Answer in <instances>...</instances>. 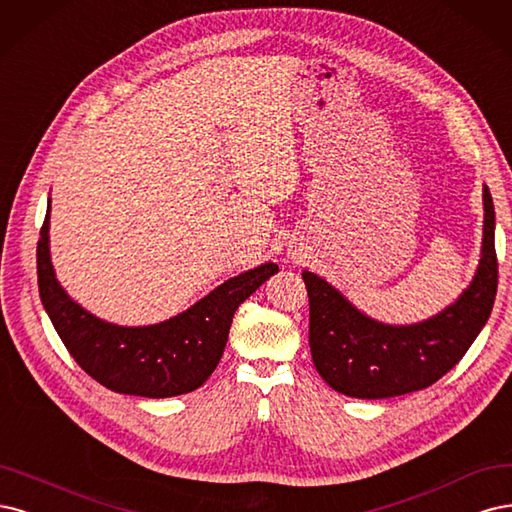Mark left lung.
Masks as SVG:
<instances>
[{
  "instance_id": "obj_1",
  "label": "left lung",
  "mask_w": 512,
  "mask_h": 512,
  "mask_svg": "<svg viewBox=\"0 0 512 512\" xmlns=\"http://www.w3.org/2000/svg\"><path fill=\"white\" fill-rule=\"evenodd\" d=\"M483 208V246L474 278L453 304L425 321L381 323L315 272H302L310 302V353L329 387L349 398L383 400L430 387L455 368L485 327L498 291L496 210L487 185Z\"/></svg>"
}]
</instances>
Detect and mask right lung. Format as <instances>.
I'll use <instances>...</instances> for the list:
<instances>
[{
    "mask_svg": "<svg viewBox=\"0 0 512 512\" xmlns=\"http://www.w3.org/2000/svg\"><path fill=\"white\" fill-rule=\"evenodd\" d=\"M51 197L38 242V287L65 349L97 383L140 398H172L202 387L225 351L238 306L278 272L272 261L225 280L180 315L127 327L91 315L74 302L51 261Z\"/></svg>",
    "mask_w": 512,
    "mask_h": 512,
    "instance_id": "right-lung-1",
    "label": "right lung"
}]
</instances>
